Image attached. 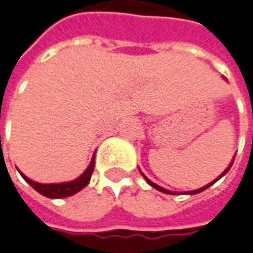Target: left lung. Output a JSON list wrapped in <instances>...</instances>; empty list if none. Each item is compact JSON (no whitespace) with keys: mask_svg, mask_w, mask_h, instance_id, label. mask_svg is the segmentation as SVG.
<instances>
[{"mask_svg":"<svg viewBox=\"0 0 253 253\" xmlns=\"http://www.w3.org/2000/svg\"><path fill=\"white\" fill-rule=\"evenodd\" d=\"M230 168H232V165H230V166H229V168H227V169L225 170V171H223V173H222V174L219 175V177H218V178H216L215 181H212V182H210L209 185H206V187L200 188V189H195V191H189V192H185V193H189V195H195V193H199V192H202V191H204V189H207V188H209L210 185H212V184H214V182H216V181L219 180V178H221V177H223V175L226 174V173H227V171H229V169H230ZM141 174H143V173H141ZM143 177H144V178H146L147 182H148V184H150V185H151V187L155 188V189H158V191H161V192H164V193H170V195H174V193H173V192H170V191H168V189H165V188L159 187V185H157V184H154V182H152V181L148 180V178H147V177H146V175H144V174H143Z\"/></svg>","mask_w":253,"mask_h":253,"instance_id":"obj_1","label":"left lung"}]
</instances>
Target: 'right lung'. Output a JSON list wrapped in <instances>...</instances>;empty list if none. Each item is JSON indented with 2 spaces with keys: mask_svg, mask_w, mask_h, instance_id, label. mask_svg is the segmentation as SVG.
<instances>
[{
  "mask_svg": "<svg viewBox=\"0 0 253 253\" xmlns=\"http://www.w3.org/2000/svg\"><path fill=\"white\" fill-rule=\"evenodd\" d=\"M95 166V157L91 161V164L87 168V170L84 171L83 174L78 177L76 180L71 181V182H62V184H39V182H35V181L30 180L28 177L20 173L21 177L31 185L37 192H39L41 195H43L46 198L51 199H61V198H68V196H72L75 193H78L79 191H82L87 184L91 180V174L94 171Z\"/></svg>",
  "mask_w": 253,
  "mask_h": 253,
  "instance_id": "right-lung-1",
  "label": "right lung"
}]
</instances>
